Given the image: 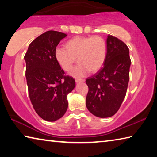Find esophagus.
<instances>
[{
    "label": "esophagus",
    "instance_id": "1",
    "mask_svg": "<svg viewBox=\"0 0 157 157\" xmlns=\"http://www.w3.org/2000/svg\"><path fill=\"white\" fill-rule=\"evenodd\" d=\"M75 82H84V79H82V78H75Z\"/></svg>",
    "mask_w": 157,
    "mask_h": 157
}]
</instances>
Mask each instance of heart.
Returning <instances> with one entry per match:
<instances>
[{"label": "heart", "instance_id": "1", "mask_svg": "<svg viewBox=\"0 0 157 157\" xmlns=\"http://www.w3.org/2000/svg\"><path fill=\"white\" fill-rule=\"evenodd\" d=\"M107 43L100 36H76L66 44V48L57 47L55 56L63 70L70 71L78 57L79 62L73 69L75 76H84L90 71L96 72L102 67L107 57Z\"/></svg>", "mask_w": 157, "mask_h": 157}]
</instances>
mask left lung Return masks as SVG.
Listing matches in <instances>:
<instances>
[{"label":"left lung","instance_id":"8db88e82","mask_svg":"<svg viewBox=\"0 0 157 157\" xmlns=\"http://www.w3.org/2000/svg\"><path fill=\"white\" fill-rule=\"evenodd\" d=\"M107 52L103 67L86 79L89 87L86 106L100 118L113 116L126 95L131 64L129 48L117 37L109 34Z\"/></svg>","mask_w":157,"mask_h":157}]
</instances>
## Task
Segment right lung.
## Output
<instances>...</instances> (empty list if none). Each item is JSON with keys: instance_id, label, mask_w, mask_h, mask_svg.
Here are the masks:
<instances>
[{"instance_id": "1", "label": "right lung", "mask_w": 157, "mask_h": 157, "mask_svg": "<svg viewBox=\"0 0 157 157\" xmlns=\"http://www.w3.org/2000/svg\"><path fill=\"white\" fill-rule=\"evenodd\" d=\"M66 36L47 31L32 42L24 56L29 97L36 113L45 121H55L64 115L67 95L75 86V79L65 75L55 56L57 45Z\"/></svg>"}]
</instances>
